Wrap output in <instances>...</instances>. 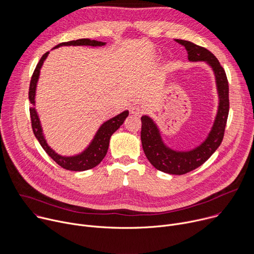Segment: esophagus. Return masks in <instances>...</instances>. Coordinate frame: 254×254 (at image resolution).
<instances>
[{"label": "esophagus", "instance_id": "1", "mask_svg": "<svg viewBox=\"0 0 254 254\" xmlns=\"http://www.w3.org/2000/svg\"><path fill=\"white\" fill-rule=\"evenodd\" d=\"M142 113H143L142 108H141L140 106H138V105H133V106L130 108V114L133 115V116L139 117V116L142 115Z\"/></svg>", "mask_w": 254, "mask_h": 254}]
</instances>
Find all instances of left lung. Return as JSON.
<instances>
[{"label":"left lung","mask_w":254,"mask_h":254,"mask_svg":"<svg viewBox=\"0 0 254 254\" xmlns=\"http://www.w3.org/2000/svg\"><path fill=\"white\" fill-rule=\"evenodd\" d=\"M175 41L186 48L190 61H205L212 67L219 95L218 113L208 137L192 151L177 152L168 148L156 124L148 116L140 119V139L144 155L157 170L172 175H184L203 165L221 144L229 113V86L225 70L214 54L190 41Z\"/></svg>","instance_id":"left-lung-1"}]
</instances>
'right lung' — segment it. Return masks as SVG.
<instances>
[{
	"label": "right lung",
	"mask_w": 254,
	"mask_h": 254,
	"mask_svg": "<svg viewBox=\"0 0 254 254\" xmlns=\"http://www.w3.org/2000/svg\"><path fill=\"white\" fill-rule=\"evenodd\" d=\"M103 46L105 45V42L96 41V40H90V39H78L73 41H68L63 42L55 46L53 49L60 47V46ZM49 52H46L38 62L37 66H36L33 75L30 81V87H29V100L31 104H33L32 107H30V117H31V125L33 132L38 139L44 151L49 155L52 160L58 164L61 168L69 171H86L89 169L94 168L97 166L105 157L107 150H108V144H110V139L112 134L124 124L125 120L128 116V112L125 111L124 113L118 115L117 117L108 120L105 122L101 127L98 128L96 134L94 135V138L90 142L88 148L82 152L81 154L73 157H62L58 154H56L49 146L47 144L43 132L42 127L40 125L39 117L36 113L35 110V92H36V85H37V81L40 74V69L42 67V64L46 57L48 56Z\"/></svg>",
	"instance_id": "1"
}]
</instances>
